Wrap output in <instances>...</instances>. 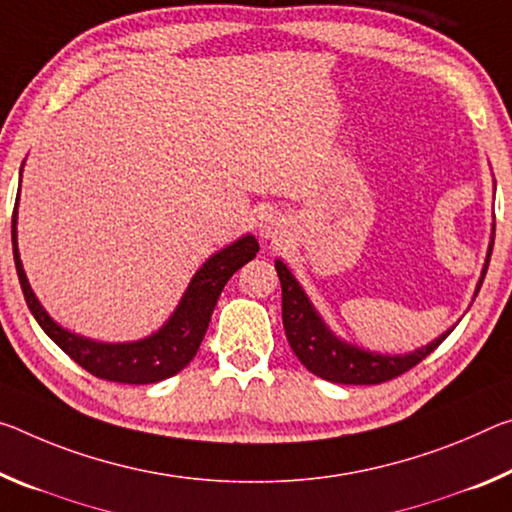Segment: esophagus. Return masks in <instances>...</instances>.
I'll list each match as a JSON object with an SVG mask.
<instances>
[{"instance_id":"obj_1","label":"esophagus","mask_w":512,"mask_h":512,"mask_svg":"<svg viewBox=\"0 0 512 512\" xmlns=\"http://www.w3.org/2000/svg\"><path fill=\"white\" fill-rule=\"evenodd\" d=\"M257 230H259V237H262V239L278 241V239L285 237L287 221L278 212H266V214L259 216Z\"/></svg>"}]
</instances>
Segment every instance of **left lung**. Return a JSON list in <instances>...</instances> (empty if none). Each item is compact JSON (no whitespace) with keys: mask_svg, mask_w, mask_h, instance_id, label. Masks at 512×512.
<instances>
[{"mask_svg":"<svg viewBox=\"0 0 512 512\" xmlns=\"http://www.w3.org/2000/svg\"><path fill=\"white\" fill-rule=\"evenodd\" d=\"M494 246V225L492 237L488 246V255H485V264L478 278V285L474 289V298L478 296V289L483 285L485 273H488L490 255ZM275 271H278L280 285H282V323H285V335L289 339L291 351L296 358L310 369L314 376L330 383L342 385H378L385 380H392L401 376L408 369L415 367L426 355H431L437 346H440L446 337L451 335L449 328L435 337L433 342L417 348L410 353H378L362 348L358 344L346 342V339L337 337L330 326L323 321V316L316 312L310 296L300 287V282L289 271V266L282 259H275Z\"/></svg>","mask_w":512,"mask_h":512,"instance_id":"1","label":"left lung"}]
</instances>
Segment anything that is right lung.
I'll use <instances>...</instances> for the list:
<instances>
[{
	"label": "right lung",
	"instance_id": "1",
	"mask_svg": "<svg viewBox=\"0 0 512 512\" xmlns=\"http://www.w3.org/2000/svg\"><path fill=\"white\" fill-rule=\"evenodd\" d=\"M18 202H15L11 227L13 259L15 269H18L22 294L24 300H27L31 314H34L38 326L45 330V335L50 337L63 353H68L79 367H84L97 378L111 380V383L148 385L180 373L186 364L196 358L202 337H205L209 321H212L216 300L221 296L227 280H230L243 264H248L259 250V243L253 234H243V237L218 250V253H214L200 266L173 314L168 316L166 323L159 330H154L152 335L143 339H136V342H97V339L77 335V332L56 323L50 312H47L36 298L34 289H31L27 280V273L22 269V259L18 250Z\"/></svg>",
	"mask_w": 512,
	"mask_h": 512
}]
</instances>
